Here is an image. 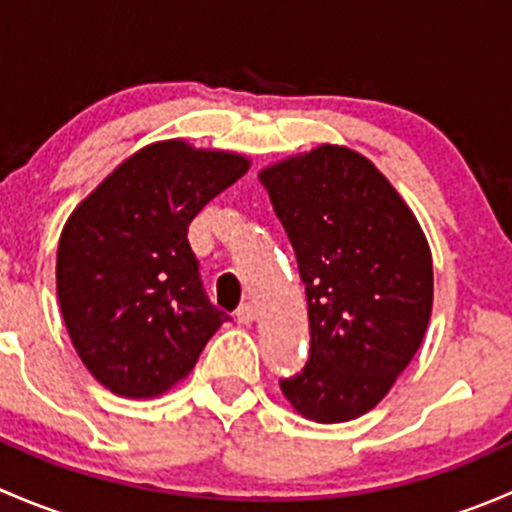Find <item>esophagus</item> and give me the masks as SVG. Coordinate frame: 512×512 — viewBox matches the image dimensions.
<instances>
[{
  "mask_svg": "<svg viewBox=\"0 0 512 512\" xmlns=\"http://www.w3.org/2000/svg\"><path fill=\"white\" fill-rule=\"evenodd\" d=\"M235 317H237V322H240V324H252V322H255L257 312H255V307H252L250 302H245V304H240V307H237Z\"/></svg>",
  "mask_w": 512,
  "mask_h": 512,
  "instance_id": "1",
  "label": "esophagus"
}]
</instances>
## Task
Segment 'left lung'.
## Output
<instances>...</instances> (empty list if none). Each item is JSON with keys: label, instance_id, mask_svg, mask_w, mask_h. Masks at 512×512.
<instances>
[{"label": "left lung", "instance_id": "obj_1", "mask_svg": "<svg viewBox=\"0 0 512 512\" xmlns=\"http://www.w3.org/2000/svg\"><path fill=\"white\" fill-rule=\"evenodd\" d=\"M307 292L309 361L280 381L297 414L339 423L374 409L414 359L433 304L416 215L361 153L324 146L260 170Z\"/></svg>", "mask_w": 512, "mask_h": 512}]
</instances>
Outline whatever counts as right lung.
Returning <instances> with one entry per match:
<instances>
[{"instance_id":"add662e5","label":"right lung","mask_w":512,"mask_h":512,"mask_svg":"<svg viewBox=\"0 0 512 512\" xmlns=\"http://www.w3.org/2000/svg\"><path fill=\"white\" fill-rule=\"evenodd\" d=\"M250 160L190 143H151L123 160L66 220L56 294L91 376L126 399H153L193 371L225 322L188 242L195 215Z\"/></svg>"}]
</instances>
